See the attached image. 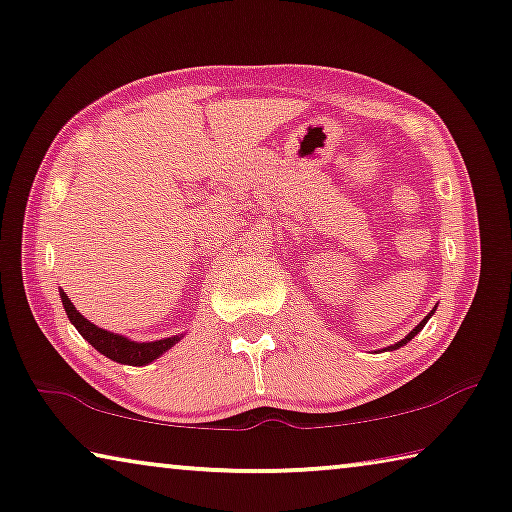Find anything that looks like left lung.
<instances>
[{
  "label": "left lung",
  "instance_id": "8db88e82",
  "mask_svg": "<svg viewBox=\"0 0 512 512\" xmlns=\"http://www.w3.org/2000/svg\"><path fill=\"white\" fill-rule=\"evenodd\" d=\"M430 317H432V312H430V315H427V317L423 319V322H421V324H418V326H416V329H414V331H411V333L407 335V338H402L400 342H395V345H393L391 349H398V347H402V345H407V342H409L411 338H414V335H416V333H421V329H423V326L427 324V319H430Z\"/></svg>",
  "mask_w": 512,
  "mask_h": 512
}]
</instances>
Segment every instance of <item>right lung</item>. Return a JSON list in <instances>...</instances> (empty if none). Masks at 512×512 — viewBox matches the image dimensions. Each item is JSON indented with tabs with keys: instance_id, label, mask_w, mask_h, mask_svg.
<instances>
[{
	"instance_id": "1",
	"label": "right lung",
	"mask_w": 512,
	"mask_h": 512,
	"mask_svg": "<svg viewBox=\"0 0 512 512\" xmlns=\"http://www.w3.org/2000/svg\"><path fill=\"white\" fill-rule=\"evenodd\" d=\"M61 303H64V310L68 319H71L75 329L85 338L91 347L98 349L103 356L112 358V361L124 363V365H147L154 361V358L163 356L167 349H172L177 342L183 338V335H174V338H163L156 342H135L128 340L124 335L119 333H110L105 329H98L96 324H91L89 319H85L75 310V305L71 303V299L64 292H59Z\"/></svg>"
}]
</instances>
